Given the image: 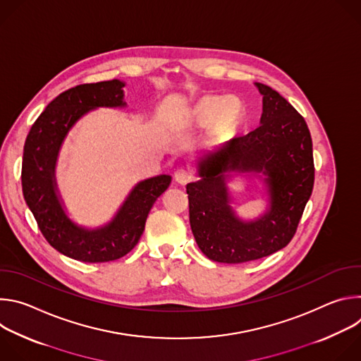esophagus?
Returning <instances> with one entry per match:
<instances>
[{
	"label": "esophagus",
	"mask_w": 361,
	"mask_h": 361,
	"mask_svg": "<svg viewBox=\"0 0 361 361\" xmlns=\"http://www.w3.org/2000/svg\"><path fill=\"white\" fill-rule=\"evenodd\" d=\"M174 178H176V181L178 184L184 185V184H187V183H190L192 180V173L190 170H187V169H180V170L176 171Z\"/></svg>",
	"instance_id": "obj_1"
}]
</instances>
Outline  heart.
<instances>
[{
    "mask_svg": "<svg viewBox=\"0 0 361 361\" xmlns=\"http://www.w3.org/2000/svg\"><path fill=\"white\" fill-rule=\"evenodd\" d=\"M244 118V106L237 97L204 95L191 107L188 121L195 126H210L212 137L223 141L231 135Z\"/></svg>",
    "mask_w": 361,
    "mask_h": 361,
    "instance_id": "heart-1",
    "label": "heart"
}]
</instances>
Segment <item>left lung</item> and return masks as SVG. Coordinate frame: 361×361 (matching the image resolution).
<instances>
[{
	"mask_svg": "<svg viewBox=\"0 0 361 361\" xmlns=\"http://www.w3.org/2000/svg\"><path fill=\"white\" fill-rule=\"evenodd\" d=\"M255 87L263 95L260 126L202 152L195 160L200 180L187 184L191 231L217 263L259 260L286 247L313 191V142L304 118L271 87ZM234 172L264 180L269 209L259 219L243 221L229 205L226 181Z\"/></svg>",
	"mask_w": 361,
	"mask_h": 361,
	"instance_id": "left-lung-1",
	"label": "left lung"
}]
</instances>
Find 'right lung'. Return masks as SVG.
Masks as SVG:
<instances>
[{
  "instance_id": "1",
  "label": "right lung",
  "mask_w": 361,
  "mask_h": 361,
  "mask_svg": "<svg viewBox=\"0 0 361 361\" xmlns=\"http://www.w3.org/2000/svg\"><path fill=\"white\" fill-rule=\"evenodd\" d=\"M120 80L81 84L49 102L32 124L24 145L23 194L45 240L61 254L84 263L121 259L138 243L148 213L169 188L171 176L161 174L134 185L116 216L107 224L87 228L66 213L56 167L60 148L74 124L98 107H126Z\"/></svg>"
}]
</instances>
